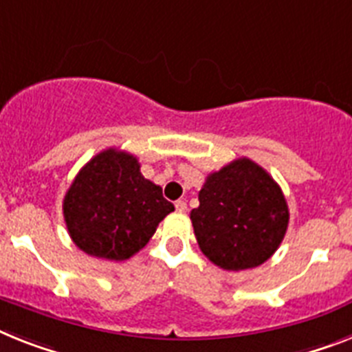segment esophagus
<instances>
[{
  "label": "esophagus",
  "instance_id": "esophagus-1",
  "mask_svg": "<svg viewBox=\"0 0 352 352\" xmlns=\"http://www.w3.org/2000/svg\"><path fill=\"white\" fill-rule=\"evenodd\" d=\"M174 207H176V210L178 212H187V201L185 199H178V201L174 203Z\"/></svg>",
  "mask_w": 352,
  "mask_h": 352
}]
</instances>
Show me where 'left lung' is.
Wrapping results in <instances>:
<instances>
[{"label": "left lung", "mask_w": 352, "mask_h": 352, "mask_svg": "<svg viewBox=\"0 0 352 352\" xmlns=\"http://www.w3.org/2000/svg\"><path fill=\"white\" fill-rule=\"evenodd\" d=\"M190 221L197 245L228 272L268 261L286 234L289 210L272 176L250 158H237L208 174Z\"/></svg>", "instance_id": "1"}]
</instances>
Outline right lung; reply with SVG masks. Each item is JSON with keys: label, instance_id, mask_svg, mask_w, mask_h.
Returning a JSON list of instances; mask_svg holds the SVG:
<instances>
[{"label": "right lung", "instance_id": "add662e5", "mask_svg": "<svg viewBox=\"0 0 352 352\" xmlns=\"http://www.w3.org/2000/svg\"><path fill=\"white\" fill-rule=\"evenodd\" d=\"M174 210L126 151L106 149L78 170L63 201L68 234L88 255L126 261L140 252Z\"/></svg>", "mask_w": 352, "mask_h": 352}]
</instances>
